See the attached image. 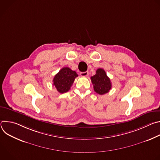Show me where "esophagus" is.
I'll use <instances>...</instances> for the list:
<instances>
[{"instance_id":"obj_1","label":"esophagus","mask_w":160,"mask_h":160,"mask_svg":"<svg viewBox=\"0 0 160 160\" xmlns=\"http://www.w3.org/2000/svg\"><path fill=\"white\" fill-rule=\"evenodd\" d=\"M80 75L82 77H86L88 75V72H81L80 73Z\"/></svg>"}]
</instances>
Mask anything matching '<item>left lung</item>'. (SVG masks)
Instances as JSON below:
<instances>
[{
  "label": "left lung",
  "instance_id": "1",
  "mask_svg": "<svg viewBox=\"0 0 160 160\" xmlns=\"http://www.w3.org/2000/svg\"><path fill=\"white\" fill-rule=\"evenodd\" d=\"M90 79L93 84L94 91L100 95L108 93L111 88V80L102 68L98 69L96 75L91 77Z\"/></svg>",
  "mask_w": 160,
  "mask_h": 160
}]
</instances>
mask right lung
<instances>
[{
	"label": "right lung",
	"mask_w": 160,
	"mask_h": 160,
	"mask_svg": "<svg viewBox=\"0 0 160 160\" xmlns=\"http://www.w3.org/2000/svg\"><path fill=\"white\" fill-rule=\"evenodd\" d=\"M77 77L76 72L72 70L68 67H64L54 76L53 85L59 93H65L70 89Z\"/></svg>",
	"instance_id": "obj_1"
}]
</instances>
